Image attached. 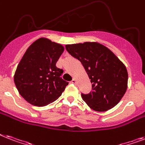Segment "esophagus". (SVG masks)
Returning <instances> with one entry per match:
<instances>
[{
  "label": "esophagus",
  "mask_w": 145,
  "mask_h": 145,
  "mask_svg": "<svg viewBox=\"0 0 145 145\" xmlns=\"http://www.w3.org/2000/svg\"><path fill=\"white\" fill-rule=\"evenodd\" d=\"M71 83H73V84H76V80H75V79H73L71 81Z\"/></svg>",
  "instance_id": "1"
}]
</instances>
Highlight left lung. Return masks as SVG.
Segmentation results:
<instances>
[{"mask_svg": "<svg viewBox=\"0 0 145 145\" xmlns=\"http://www.w3.org/2000/svg\"><path fill=\"white\" fill-rule=\"evenodd\" d=\"M67 51L80 61L92 83V91L82 94L91 109L105 112L121 100L127 89L126 66L112 51L98 42L66 44Z\"/></svg>", "mask_w": 145, "mask_h": 145, "instance_id": "obj_1", "label": "left lung"}]
</instances>
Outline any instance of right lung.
<instances>
[{"mask_svg":"<svg viewBox=\"0 0 145 145\" xmlns=\"http://www.w3.org/2000/svg\"><path fill=\"white\" fill-rule=\"evenodd\" d=\"M64 51L60 44L40 38L26 50L14 75L19 94L29 103L44 106L56 101L69 85L61 77L63 70L56 66Z\"/></svg>","mask_w":145,"mask_h":145,"instance_id":"add662e5","label":"right lung"}]
</instances>
